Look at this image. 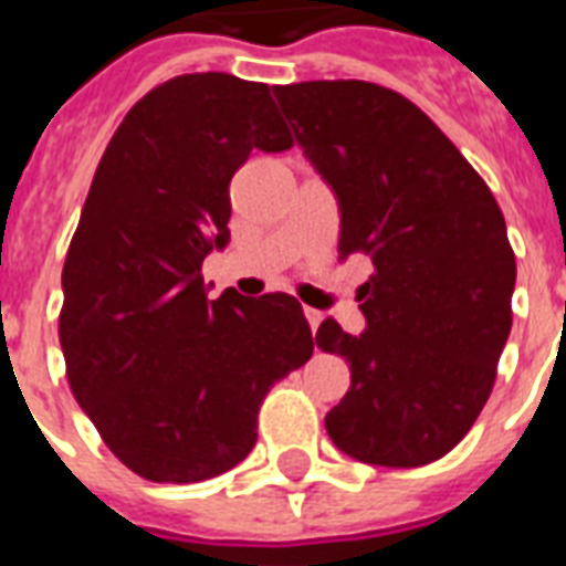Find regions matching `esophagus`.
I'll return each mask as SVG.
<instances>
[{
  "instance_id": "esophagus-1",
  "label": "esophagus",
  "mask_w": 566,
  "mask_h": 566,
  "mask_svg": "<svg viewBox=\"0 0 566 566\" xmlns=\"http://www.w3.org/2000/svg\"><path fill=\"white\" fill-rule=\"evenodd\" d=\"M305 317H308L311 332H317L319 323H323V319H326V314H323V311H317V308H305Z\"/></svg>"
}]
</instances>
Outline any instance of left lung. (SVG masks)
<instances>
[{
  "label": "left lung",
  "mask_w": 566,
  "mask_h": 566,
  "mask_svg": "<svg viewBox=\"0 0 566 566\" xmlns=\"http://www.w3.org/2000/svg\"><path fill=\"white\" fill-rule=\"evenodd\" d=\"M296 144L335 190L337 252L367 255L364 335L323 319L317 346L353 385L328 438L378 467L438 461L473 429L511 332L505 217L455 144L402 93L370 82L273 87Z\"/></svg>",
  "instance_id": "8db88e82"
}]
</instances>
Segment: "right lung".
Listing matches in <instances>:
<instances>
[{"label": "right lung", "mask_w": 566, "mask_h": 566, "mask_svg": "<svg viewBox=\"0 0 566 566\" xmlns=\"http://www.w3.org/2000/svg\"><path fill=\"white\" fill-rule=\"evenodd\" d=\"M293 137L270 87L190 73L149 91L111 137L66 252L57 337L75 402L149 482L190 484L252 452L270 387L314 353L287 293L208 300L229 243V181Z\"/></svg>", "instance_id": "1"}]
</instances>
